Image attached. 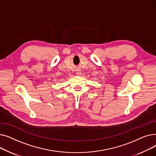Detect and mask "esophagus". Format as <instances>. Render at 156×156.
Returning a JSON list of instances; mask_svg holds the SVG:
<instances>
[{"instance_id":"1","label":"esophagus","mask_w":156,"mask_h":156,"mask_svg":"<svg viewBox=\"0 0 156 156\" xmlns=\"http://www.w3.org/2000/svg\"><path fill=\"white\" fill-rule=\"evenodd\" d=\"M76 74H77L78 75H81V70L79 69H77L76 70Z\"/></svg>"}]
</instances>
